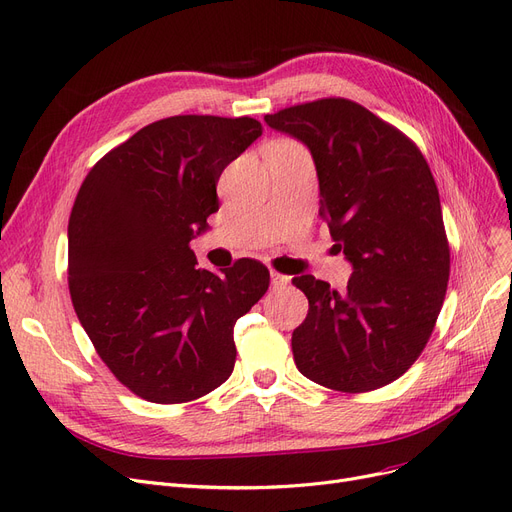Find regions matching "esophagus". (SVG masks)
Returning <instances> with one entry per match:
<instances>
[{"label": "esophagus", "instance_id": "34e87169", "mask_svg": "<svg viewBox=\"0 0 512 512\" xmlns=\"http://www.w3.org/2000/svg\"><path fill=\"white\" fill-rule=\"evenodd\" d=\"M270 276H272V286H274V288H282V286H286L288 282H291V278L284 276V274H278V272H274V270H272Z\"/></svg>", "mask_w": 512, "mask_h": 512}]
</instances>
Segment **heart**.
<instances>
[{
  "label": "heart",
  "mask_w": 512,
  "mask_h": 512,
  "mask_svg": "<svg viewBox=\"0 0 512 512\" xmlns=\"http://www.w3.org/2000/svg\"><path fill=\"white\" fill-rule=\"evenodd\" d=\"M272 146H299V144H295L291 140H274V142L268 144V148H272Z\"/></svg>",
  "instance_id": "obj_1"
}]
</instances>
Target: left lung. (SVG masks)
Wrapping results in <instances>:
<instances>
[{
  "instance_id": "1",
  "label": "left lung",
  "mask_w": 512,
  "mask_h": 512,
  "mask_svg": "<svg viewBox=\"0 0 512 512\" xmlns=\"http://www.w3.org/2000/svg\"><path fill=\"white\" fill-rule=\"evenodd\" d=\"M303 142L320 182V217L353 274L343 293L314 276L293 284L309 301L293 332L303 376L343 393L399 379L425 349L450 278L439 192L418 146L345 98L265 115Z\"/></svg>"
}]
</instances>
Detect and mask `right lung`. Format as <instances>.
<instances>
[{"label": "right lung", "mask_w": 512, "mask_h": 512, "mask_svg": "<svg viewBox=\"0 0 512 512\" xmlns=\"http://www.w3.org/2000/svg\"><path fill=\"white\" fill-rule=\"evenodd\" d=\"M251 117L177 115L110 150L83 180L69 219L75 314L117 381L146 402H192L228 381L234 324L270 272L238 259L196 268L190 240L219 209L217 180L259 136Z\"/></svg>", "instance_id": "add662e5"}]
</instances>
